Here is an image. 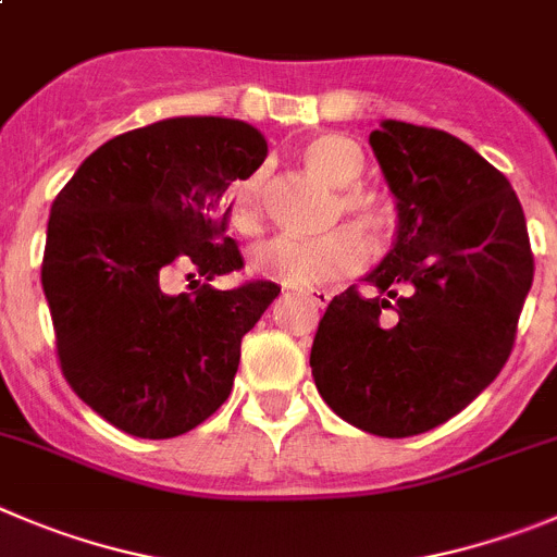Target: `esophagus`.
I'll return each mask as SVG.
<instances>
[{
    "mask_svg": "<svg viewBox=\"0 0 557 557\" xmlns=\"http://www.w3.org/2000/svg\"><path fill=\"white\" fill-rule=\"evenodd\" d=\"M300 295H304L306 304L318 306V309H325V306H329V300H331L329 289H306V293H300Z\"/></svg>",
    "mask_w": 557,
    "mask_h": 557,
    "instance_id": "1",
    "label": "esophagus"
}]
</instances>
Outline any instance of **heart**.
<instances>
[{
    "mask_svg": "<svg viewBox=\"0 0 557 557\" xmlns=\"http://www.w3.org/2000/svg\"><path fill=\"white\" fill-rule=\"evenodd\" d=\"M306 168L329 182L331 187L356 185L364 173V154L354 140L342 135H320L304 149ZM264 203V173L253 171L234 190V221L251 232L259 226ZM336 215L354 218L361 228L379 234L386 228V209L370 193L342 190L336 198ZM367 264V245L354 228H336L323 237L300 239L278 237L259 245L251 257V268L264 278L282 282L295 289H320L345 282Z\"/></svg>",
    "mask_w": 557,
    "mask_h": 557,
    "instance_id": "1",
    "label": "heart"
}]
</instances>
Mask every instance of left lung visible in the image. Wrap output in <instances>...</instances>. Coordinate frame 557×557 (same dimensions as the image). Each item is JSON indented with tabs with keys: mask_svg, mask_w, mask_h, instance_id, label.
<instances>
[{
	"mask_svg": "<svg viewBox=\"0 0 557 557\" xmlns=\"http://www.w3.org/2000/svg\"><path fill=\"white\" fill-rule=\"evenodd\" d=\"M397 198V239L364 282L334 295L314 334L320 397L386 438L456 417L499 375L533 284V251L511 182L467 143L384 121L370 135Z\"/></svg>",
	"mask_w": 557,
	"mask_h": 557,
	"instance_id": "left-lung-1",
	"label": "left lung"
}]
</instances>
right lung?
<instances>
[{
    "label": "right lung",
    "instance_id": "right-lung-1",
    "mask_svg": "<svg viewBox=\"0 0 557 557\" xmlns=\"http://www.w3.org/2000/svg\"><path fill=\"white\" fill-rule=\"evenodd\" d=\"M264 157L243 121L171 119L107 140L54 198L40 264L54 350L76 397L119 431L178 436L232 395L239 342L282 287L162 284L171 270L209 282L245 268L226 187Z\"/></svg>",
    "mask_w": 557,
    "mask_h": 557
}]
</instances>
